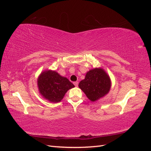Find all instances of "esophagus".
<instances>
[{
    "label": "esophagus",
    "instance_id": "1",
    "mask_svg": "<svg viewBox=\"0 0 151 151\" xmlns=\"http://www.w3.org/2000/svg\"><path fill=\"white\" fill-rule=\"evenodd\" d=\"M78 82H77V81H76V82H74V84L75 85V86L76 87H77V86H78Z\"/></svg>",
    "mask_w": 151,
    "mask_h": 151
}]
</instances>
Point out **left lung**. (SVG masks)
<instances>
[{
	"mask_svg": "<svg viewBox=\"0 0 151 151\" xmlns=\"http://www.w3.org/2000/svg\"><path fill=\"white\" fill-rule=\"evenodd\" d=\"M79 87L91 101H95L108 94L111 87L109 77L101 68H94L87 72Z\"/></svg>",
	"mask_w": 151,
	"mask_h": 151,
	"instance_id": "obj_1",
	"label": "left lung"
}]
</instances>
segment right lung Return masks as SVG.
<instances>
[{
	"instance_id": "obj_1",
	"label": "right lung",
	"mask_w": 151,
	"mask_h": 151,
	"mask_svg": "<svg viewBox=\"0 0 151 151\" xmlns=\"http://www.w3.org/2000/svg\"><path fill=\"white\" fill-rule=\"evenodd\" d=\"M40 94L50 102L60 101L67 91L74 85L66 77H62L55 71L48 70L41 74L38 79Z\"/></svg>"
}]
</instances>
